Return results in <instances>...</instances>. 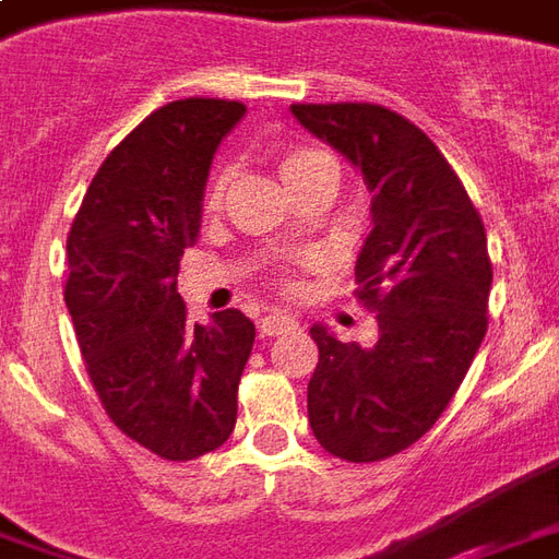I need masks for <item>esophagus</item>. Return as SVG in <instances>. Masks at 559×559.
Returning a JSON list of instances; mask_svg holds the SVG:
<instances>
[{
	"instance_id": "esophagus-1",
	"label": "esophagus",
	"mask_w": 559,
	"mask_h": 559,
	"mask_svg": "<svg viewBox=\"0 0 559 559\" xmlns=\"http://www.w3.org/2000/svg\"><path fill=\"white\" fill-rule=\"evenodd\" d=\"M297 321L292 316H283V312H271V316H264L259 321V330H262V336H283L288 330H295Z\"/></svg>"
}]
</instances>
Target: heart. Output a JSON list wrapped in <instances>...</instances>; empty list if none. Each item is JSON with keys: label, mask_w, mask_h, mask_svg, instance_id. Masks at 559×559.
Wrapping results in <instances>:
<instances>
[{"label": "heart", "mask_w": 559, "mask_h": 559, "mask_svg": "<svg viewBox=\"0 0 559 559\" xmlns=\"http://www.w3.org/2000/svg\"><path fill=\"white\" fill-rule=\"evenodd\" d=\"M324 157H328V154L316 148H283L276 154V163H280V173H283L285 185H292L297 175H304L309 166H316V163L324 160ZM226 187H229V169L219 166V169H214V175L207 178L205 195H202V207H205V211H217V207L223 205ZM280 285H283V292H297V280L292 274L280 276Z\"/></svg>", "instance_id": "b5f03b06"}]
</instances>
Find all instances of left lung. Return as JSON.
<instances>
[{
    "mask_svg": "<svg viewBox=\"0 0 559 559\" xmlns=\"http://www.w3.org/2000/svg\"><path fill=\"white\" fill-rule=\"evenodd\" d=\"M295 118L364 173L372 231L357 255V297L374 312L364 348L316 324L312 435L342 462L408 450L438 423L488 330L486 226L438 145L378 104H292Z\"/></svg>",
    "mask_w": 559,
    "mask_h": 559,
    "instance_id": "left-lung-1",
    "label": "left lung"
}]
</instances>
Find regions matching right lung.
Masks as SVG:
<instances>
[{
  "label": "right lung",
  "instance_id": "1",
  "mask_svg": "<svg viewBox=\"0 0 559 559\" xmlns=\"http://www.w3.org/2000/svg\"><path fill=\"white\" fill-rule=\"evenodd\" d=\"M243 112L219 97L154 109L100 163L68 235L64 304L97 399L130 441L166 462L229 441L255 342L240 309L190 324L178 295L214 151Z\"/></svg>",
  "mask_w": 559,
  "mask_h": 559
}]
</instances>
